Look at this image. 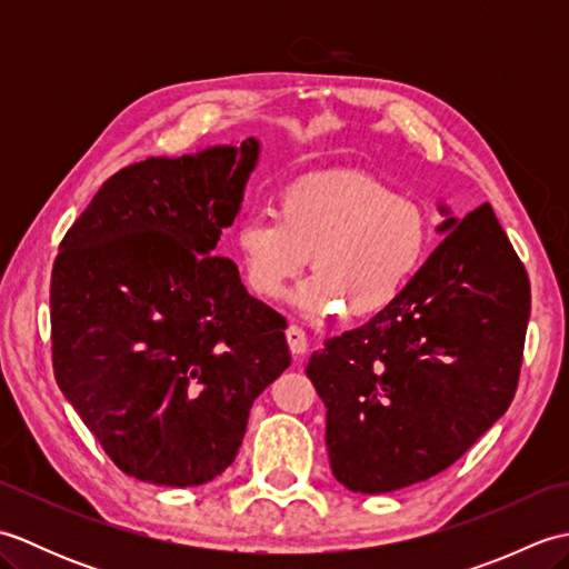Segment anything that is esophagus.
Listing matches in <instances>:
<instances>
[{
  "label": "esophagus",
  "instance_id": "34e87169",
  "mask_svg": "<svg viewBox=\"0 0 569 569\" xmlns=\"http://www.w3.org/2000/svg\"><path fill=\"white\" fill-rule=\"evenodd\" d=\"M286 340H288V347H291L293 357H303L308 352V335L300 330L298 325H291V328L286 330Z\"/></svg>",
  "mask_w": 569,
  "mask_h": 569
}]
</instances>
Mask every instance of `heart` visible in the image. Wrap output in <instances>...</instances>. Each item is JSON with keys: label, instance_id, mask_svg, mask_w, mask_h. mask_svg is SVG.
<instances>
[{"label": "heart", "instance_id": "heart-1", "mask_svg": "<svg viewBox=\"0 0 569 569\" xmlns=\"http://www.w3.org/2000/svg\"><path fill=\"white\" fill-rule=\"evenodd\" d=\"M234 244L249 288L281 298L310 259L296 303L308 312L365 318L389 308L413 281L430 244L428 212L381 178L335 173L286 188L273 212L241 220Z\"/></svg>", "mask_w": 569, "mask_h": 569}]
</instances>
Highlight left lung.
Returning <instances> with one entry per match:
<instances>
[{
  "mask_svg": "<svg viewBox=\"0 0 569 569\" xmlns=\"http://www.w3.org/2000/svg\"><path fill=\"white\" fill-rule=\"evenodd\" d=\"M440 232L389 308L310 357L332 475L349 491L386 493L440 475L513 401L528 273L489 204Z\"/></svg>",
  "mask_w": 569,
  "mask_h": 569,
  "instance_id": "1",
  "label": "left lung"
}]
</instances>
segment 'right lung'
<instances>
[{
	"label": "right lung",
	"mask_w": 569,
	"mask_h": 569,
	"mask_svg": "<svg viewBox=\"0 0 569 569\" xmlns=\"http://www.w3.org/2000/svg\"><path fill=\"white\" fill-rule=\"evenodd\" d=\"M259 141L147 159L104 180L60 241V391L124 475L198 487L234 462L251 403L291 367L286 318L217 257Z\"/></svg>",
	"instance_id": "right-lung-1"
}]
</instances>
